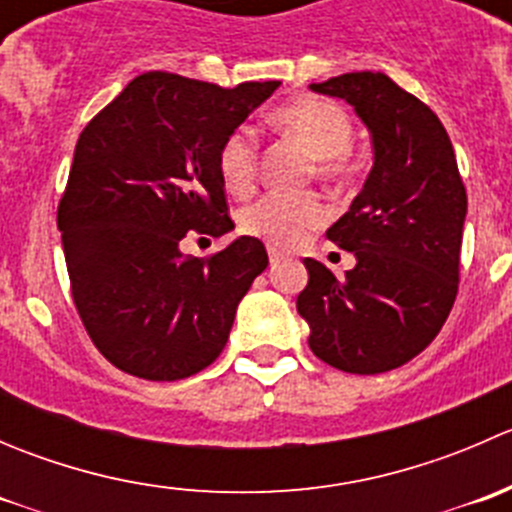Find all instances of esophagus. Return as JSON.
I'll use <instances>...</instances> for the list:
<instances>
[{
  "mask_svg": "<svg viewBox=\"0 0 512 512\" xmlns=\"http://www.w3.org/2000/svg\"><path fill=\"white\" fill-rule=\"evenodd\" d=\"M267 255H270V265H277L282 260V252L277 247H267Z\"/></svg>",
  "mask_w": 512,
  "mask_h": 512,
  "instance_id": "esophagus-1",
  "label": "esophagus"
}]
</instances>
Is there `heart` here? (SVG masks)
Masks as SVG:
<instances>
[{
	"label": "heart",
	"instance_id": "obj_1",
	"mask_svg": "<svg viewBox=\"0 0 512 512\" xmlns=\"http://www.w3.org/2000/svg\"><path fill=\"white\" fill-rule=\"evenodd\" d=\"M272 123L314 156V173L324 180H339L349 173V146L354 126L339 103L322 98H294L272 113ZM260 151L250 128H235L218 151V173L227 193L247 198L255 190ZM329 218V208L317 193L262 195L242 210L240 227L267 245L294 247Z\"/></svg>",
	"mask_w": 512,
	"mask_h": 512
}]
</instances>
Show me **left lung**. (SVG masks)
I'll return each mask as SVG.
<instances>
[{
    "instance_id": "1",
    "label": "left lung",
    "mask_w": 512,
    "mask_h": 512,
    "mask_svg": "<svg viewBox=\"0 0 512 512\" xmlns=\"http://www.w3.org/2000/svg\"><path fill=\"white\" fill-rule=\"evenodd\" d=\"M309 89L354 106L371 133L374 165L327 230L354 252V270L337 280L307 257L297 312L314 356L349 374H381L421 354L456 302L466 188L436 113L386 74L354 71Z\"/></svg>"
}]
</instances>
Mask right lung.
Listing matches in <instances>:
<instances>
[{
    "mask_svg": "<svg viewBox=\"0 0 512 512\" xmlns=\"http://www.w3.org/2000/svg\"><path fill=\"white\" fill-rule=\"evenodd\" d=\"M277 86L148 71L81 131L56 223L81 322L116 369L178 381L225 349L265 245L242 235L203 260L180 240L235 227L218 151Z\"/></svg>",
    "mask_w": 512,
    "mask_h": 512,
    "instance_id": "obj_1",
    "label": "right lung"
}]
</instances>
